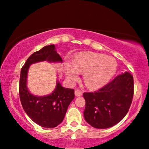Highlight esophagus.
Instances as JSON below:
<instances>
[{
	"label": "esophagus",
	"instance_id": "esophagus-1",
	"mask_svg": "<svg viewBox=\"0 0 149 149\" xmlns=\"http://www.w3.org/2000/svg\"><path fill=\"white\" fill-rule=\"evenodd\" d=\"M82 91H80L79 88H76V90H75V95H76V97H80V96H82Z\"/></svg>",
	"mask_w": 149,
	"mask_h": 149
}]
</instances>
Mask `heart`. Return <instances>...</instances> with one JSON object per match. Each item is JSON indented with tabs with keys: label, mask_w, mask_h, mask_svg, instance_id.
Returning a JSON list of instances; mask_svg holds the SVG:
<instances>
[{
	"label": "heart",
	"mask_w": 149,
	"mask_h": 149,
	"mask_svg": "<svg viewBox=\"0 0 149 149\" xmlns=\"http://www.w3.org/2000/svg\"><path fill=\"white\" fill-rule=\"evenodd\" d=\"M116 59L105 54L82 52L76 56L73 65L67 67V76L71 81L78 78V72L84 73L83 80L91 90H96L110 82L117 71Z\"/></svg>",
	"instance_id": "1"
}]
</instances>
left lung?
<instances>
[{"instance_id":"left-lung-1","label":"left lung","mask_w":149,"mask_h":149,"mask_svg":"<svg viewBox=\"0 0 149 149\" xmlns=\"http://www.w3.org/2000/svg\"><path fill=\"white\" fill-rule=\"evenodd\" d=\"M134 86L133 76L125 72L97 91L83 93L86 121L97 129L109 128L119 123L132 104Z\"/></svg>"}]
</instances>
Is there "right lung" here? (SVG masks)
I'll list each match as a JSON object with an SVG mask.
<instances>
[{"instance_id":"add662e5","label":"right lung","mask_w":149,"mask_h":149,"mask_svg":"<svg viewBox=\"0 0 149 149\" xmlns=\"http://www.w3.org/2000/svg\"><path fill=\"white\" fill-rule=\"evenodd\" d=\"M45 61L50 63L63 62L54 44L46 45L35 52L26 61L21 69L19 94L22 106L28 116L41 127L53 128L64 119L69 105L74 99V90L64 88L58 81L51 94L45 96L31 94L26 86L28 70L31 64Z\"/></svg>"}]
</instances>
